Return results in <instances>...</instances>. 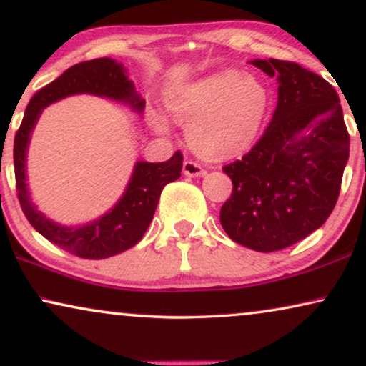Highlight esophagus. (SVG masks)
<instances>
[{"mask_svg":"<svg viewBox=\"0 0 366 366\" xmlns=\"http://www.w3.org/2000/svg\"><path fill=\"white\" fill-rule=\"evenodd\" d=\"M183 174H187V177H192V178L203 177L204 168L198 162H193V159H187V162L183 163Z\"/></svg>","mask_w":366,"mask_h":366,"instance_id":"1","label":"esophagus"}]
</instances>
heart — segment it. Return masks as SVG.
Returning a JSON list of instances; mask_svg holds the SVG:
<instances>
[{
	"label": "heart",
	"mask_w": 366,
	"mask_h": 366,
	"mask_svg": "<svg viewBox=\"0 0 366 366\" xmlns=\"http://www.w3.org/2000/svg\"><path fill=\"white\" fill-rule=\"evenodd\" d=\"M168 108L188 124V142L208 158H228L254 142L268 109V92L252 74L227 69L169 93ZM158 133L168 129L159 113H149Z\"/></svg>",
	"instance_id": "b5f03b06"
}]
</instances>
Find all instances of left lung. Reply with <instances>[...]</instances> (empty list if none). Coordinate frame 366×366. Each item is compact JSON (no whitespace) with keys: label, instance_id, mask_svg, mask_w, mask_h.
Listing matches in <instances>:
<instances>
[{"label":"left lung","instance_id":"left-lung-1","mask_svg":"<svg viewBox=\"0 0 366 366\" xmlns=\"http://www.w3.org/2000/svg\"><path fill=\"white\" fill-rule=\"evenodd\" d=\"M278 79V103L257 144L223 167L233 193L219 212L233 242L278 252L307 238L337 204L350 134L335 88L317 73L283 59H254Z\"/></svg>","mask_w":366,"mask_h":366}]
</instances>
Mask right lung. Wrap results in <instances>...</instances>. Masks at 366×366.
I'll return each instance as SVG.
<instances>
[{"mask_svg":"<svg viewBox=\"0 0 366 366\" xmlns=\"http://www.w3.org/2000/svg\"><path fill=\"white\" fill-rule=\"evenodd\" d=\"M78 93L117 99L129 104L138 113H142L144 108V99L134 92L133 81H129L124 74L123 64L114 59L98 58L68 68L53 83L34 93L24 112L21 127L18 128L14 137L13 149L16 193L24 217L44 238L74 257L103 259L127 252L143 238L152 223L163 188L182 174L183 154L177 152L168 162L163 163L138 162L134 164L127 192L114 204V208L97 222L83 227H61L51 222L41 212H38L28 193L26 152L29 134L44 107Z\"/></svg>","mask_w":366,"mask_h":366,"instance_id":"1","label":"right lung"}]
</instances>
